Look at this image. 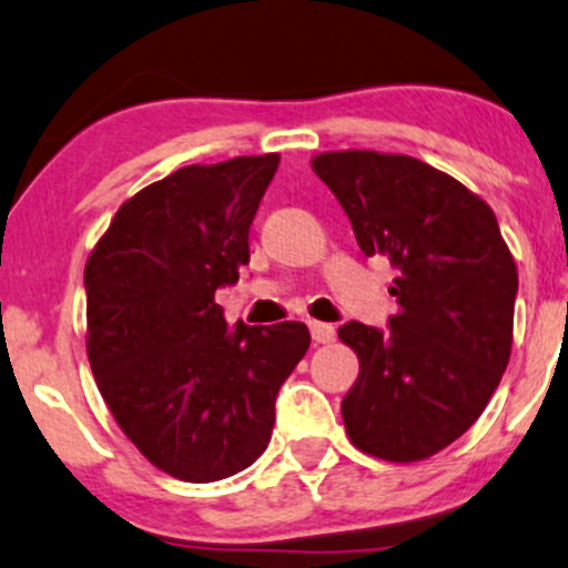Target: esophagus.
<instances>
[{"label":"esophagus","instance_id":"34e87169","mask_svg":"<svg viewBox=\"0 0 568 568\" xmlns=\"http://www.w3.org/2000/svg\"><path fill=\"white\" fill-rule=\"evenodd\" d=\"M310 334H312V342H315V344H328V342H334L336 328L331 323L312 321L310 323Z\"/></svg>","mask_w":568,"mask_h":568}]
</instances>
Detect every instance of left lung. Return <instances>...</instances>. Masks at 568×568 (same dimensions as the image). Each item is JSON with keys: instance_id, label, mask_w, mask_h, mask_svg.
<instances>
[{"instance_id": "8db88e82", "label": "left lung", "mask_w": 568, "mask_h": 568, "mask_svg": "<svg viewBox=\"0 0 568 568\" xmlns=\"http://www.w3.org/2000/svg\"><path fill=\"white\" fill-rule=\"evenodd\" d=\"M366 256L397 270L389 331L352 321L338 338L361 374L342 400L352 446L422 462L475 425L505 374L518 293L515 258L488 202L408 158L344 149L312 158Z\"/></svg>"}]
</instances>
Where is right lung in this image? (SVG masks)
Here are the masks:
<instances>
[{"label":"right lung","instance_id":"obj_1","mask_svg":"<svg viewBox=\"0 0 568 568\" xmlns=\"http://www.w3.org/2000/svg\"><path fill=\"white\" fill-rule=\"evenodd\" d=\"M280 154L186 165L114 213L84 264L88 361L114 422L162 473L213 484L270 446L275 397L304 323L230 331L221 285L247 264V232Z\"/></svg>","mask_w":568,"mask_h":568}]
</instances>
